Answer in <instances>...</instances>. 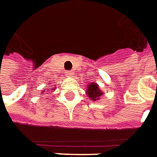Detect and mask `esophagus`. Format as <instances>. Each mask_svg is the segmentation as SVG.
<instances>
[{
	"label": "esophagus",
	"mask_w": 157,
	"mask_h": 157,
	"mask_svg": "<svg viewBox=\"0 0 157 157\" xmlns=\"http://www.w3.org/2000/svg\"><path fill=\"white\" fill-rule=\"evenodd\" d=\"M66 77H68V78H71V77L72 76L73 74H72V72H71V71H66Z\"/></svg>",
	"instance_id": "esophagus-1"
}]
</instances>
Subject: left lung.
<instances>
[{
	"instance_id": "8db88e82",
	"label": "left lung",
	"mask_w": 157,
	"mask_h": 157,
	"mask_svg": "<svg viewBox=\"0 0 157 157\" xmlns=\"http://www.w3.org/2000/svg\"><path fill=\"white\" fill-rule=\"evenodd\" d=\"M86 92L88 96V98L92 101L99 100L101 96H103V94H104V92L100 90L98 85L97 83H94V82H91L87 86Z\"/></svg>"
}]
</instances>
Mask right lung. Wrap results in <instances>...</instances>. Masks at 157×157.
<instances>
[{"label": "right lung", "instance_id": "right-lung-1", "mask_svg": "<svg viewBox=\"0 0 157 157\" xmlns=\"http://www.w3.org/2000/svg\"><path fill=\"white\" fill-rule=\"evenodd\" d=\"M54 89H56V87H52V88H48V89H47V88H45V89H44V90H42V91H40V93H42V92H45V91H51V92L52 91H54Z\"/></svg>", "mask_w": 157, "mask_h": 157}]
</instances>
